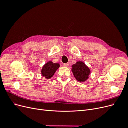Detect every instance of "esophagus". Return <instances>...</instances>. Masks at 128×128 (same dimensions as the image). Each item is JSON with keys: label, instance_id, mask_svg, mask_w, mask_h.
<instances>
[{"label": "esophagus", "instance_id": "esophagus-1", "mask_svg": "<svg viewBox=\"0 0 128 128\" xmlns=\"http://www.w3.org/2000/svg\"><path fill=\"white\" fill-rule=\"evenodd\" d=\"M68 65H69V64H68V63H67V64H63V66L64 67H68Z\"/></svg>", "mask_w": 128, "mask_h": 128}]
</instances>
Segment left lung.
I'll use <instances>...</instances> for the list:
<instances>
[{"label":"left lung","mask_w":128,"mask_h":128,"mask_svg":"<svg viewBox=\"0 0 128 128\" xmlns=\"http://www.w3.org/2000/svg\"><path fill=\"white\" fill-rule=\"evenodd\" d=\"M72 71L77 80L84 82L88 78L90 69L83 61H78L72 66Z\"/></svg>","instance_id":"8db88e82"}]
</instances>
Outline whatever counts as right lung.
Masks as SVG:
<instances>
[{
	"label": "right lung",
	"mask_w": 128,
	"mask_h": 128,
	"mask_svg": "<svg viewBox=\"0 0 128 128\" xmlns=\"http://www.w3.org/2000/svg\"><path fill=\"white\" fill-rule=\"evenodd\" d=\"M59 67V64L54 63L51 61H48L42 67L41 70L42 75L47 79L51 78Z\"/></svg>",
	"instance_id": "right-lung-1"
}]
</instances>
